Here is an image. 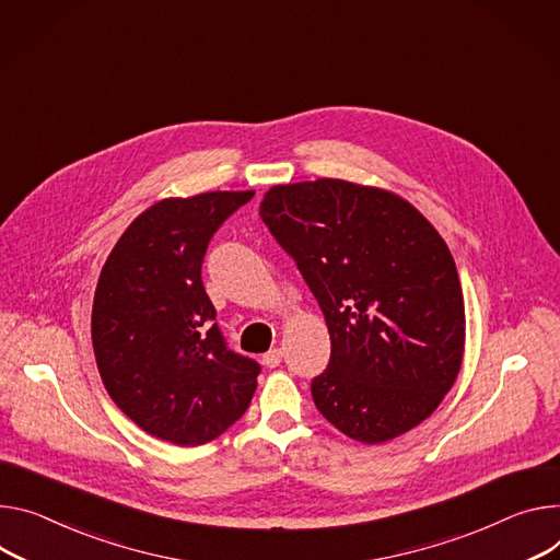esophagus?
<instances>
[{"instance_id": "obj_1", "label": "esophagus", "mask_w": 560, "mask_h": 560, "mask_svg": "<svg viewBox=\"0 0 560 560\" xmlns=\"http://www.w3.org/2000/svg\"><path fill=\"white\" fill-rule=\"evenodd\" d=\"M281 360H283V350L281 348H272V350H268L266 354H264V364L268 366V369H277L279 364H281Z\"/></svg>"}]
</instances>
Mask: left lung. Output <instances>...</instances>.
<instances>
[{"instance_id": "1", "label": "left lung", "mask_w": 560, "mask_h": 560, "mask_svg": "<svg viewBox=\"0 0 560 560\" xmlns=\"http://www.w3.org/2000/svg\"><path fill=\"white\" fill-rule=\"evenodd\" d=\"M259 214L326 317L319 413L364 444L424 422L465 354V296L438 230L401 196L341 178L275 185Z\"/></svg>"}]
</instances>
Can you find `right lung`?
Listing matches in <instances>:
<instances>
[{
	"instance_id": "add662e5",
	"label": "right lung",
	"mask_w": 560,
	"mask_h": 560,
	"mask_svg": "<svg viewBox=\"0 0 560 560\" xmlns=\"http://www.w3.org/2000/svg\"><path fill=\"white\" fill-rule=\"evenodd\" d=\"M254 191H202L147 208L100 272L91 341L103 384L142 431L178 446L219 438L249 406L261 366L228 350L200 266Z\"/></svg>"
}]
</instances>
